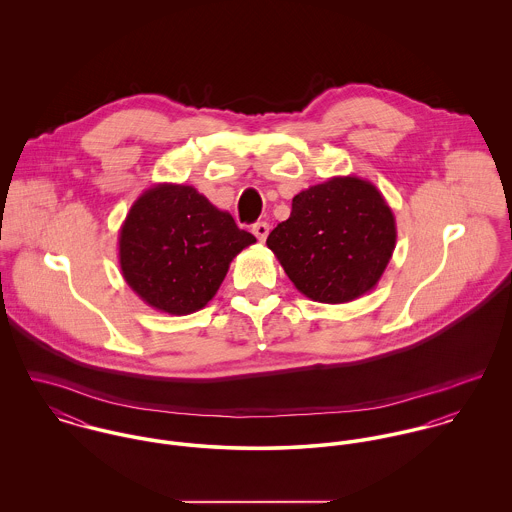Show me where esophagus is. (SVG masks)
<instances>
[{
  "label": "esophagus",
  "mask_w": 512,
  "mask_h": 512,
  "mask_svg": "<svg viewBox=\"0 0 512 512\" xmlns=\"http://www.w3.org/2000/svg\"><path fill=\"white\" fill-rule=\"evenodd\" d=\"M252 232H254V236L260 240V242H264L266 238H268V232H270V224L268 222H256L254 226H252Z\"/></svg>",
  "instance_id": "obj_1"
}]
</instances>
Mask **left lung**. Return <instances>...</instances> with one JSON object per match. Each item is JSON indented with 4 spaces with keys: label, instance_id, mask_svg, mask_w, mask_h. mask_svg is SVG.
Instances as JSON below:
<instances>
[{
    "label": "left lung",
    "instance_id": "8db88e82",
    "mask_svg": "<svg viewBox=\"0 0 512 512\" xmlns=\"http://www.w3.org/2000/svg\"><path fill=\"white\" fill-rule=\"evenodd\" d=\"M266 244L305 297L347 303L384 274L396 246V220L370 181L331 177L293 197L290 219Z\"/></svg>",
    "mask_w": 512,
    "mask_h": 512
}]
</instances>
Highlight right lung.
<instances>
[{
	"label": "right lung",
	"mask_w": 512,
	"mask_h": 512,
	"mask_svg": "<svg viewBox=\"0 0 512 512\" xmlns=\"http://www.w3.org/2000/svg\"><path fill=\"white\" fill-rule=\"evenodd\" d=\"M254 242L195 187L159 183L138 197L120 228V268L149 307L189 315L215 297L230 262Z\"/></svg>",
	"instance_id": "right-lung-1"
}]
</instances>
